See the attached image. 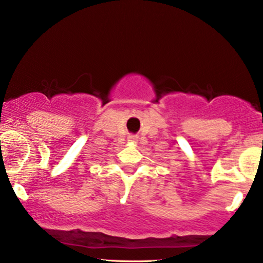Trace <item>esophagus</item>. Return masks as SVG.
<instances>
[{"label":"esophagus","mask_w":263,"mask_h":263,"mask_svg":"<svg viewBox=\"0 0 263 263\" xmlns=\"http://www.w3.org/2000/svg\"><path fill=\"white\" fill-rule=\"evenodd\" d=\"M127 141L128 142H132V143L137 142V137H135V136H129V137L127 138Z\"/></svg>","instance_id":"1"}]
</instances>
